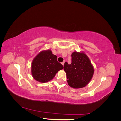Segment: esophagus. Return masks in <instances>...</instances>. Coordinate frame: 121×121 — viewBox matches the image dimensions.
Returning a JSON list of instances; mask_svg holds the SVG:
<instances>
[{
  "instance_id": "34e87169",
  "label": "esophagus",
  "mask_w": 121,
  "mask_h": 121,
  "mask_svg": "<svg viewBox=\"0 0 121 121\" xmlns=\"http://www.w3.org/2000/svg\"><path fill=\"white\" fill-rule=\"evenodd\" d=\"M65 61H64L63 62V63H61V64H62V65H64V64H65Z\"/></svg>"
}]
</instances>
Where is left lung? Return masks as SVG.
I'll use <instances>...</instances> for the list:
<instances>
[{
	"instance_id": "1",
	"label": "left lung",
	"mask_w": 121,
	"mask_h": 121,
	"mask_svg": "<svg viewBox=\"0 0 121 121\" xmlns=\"http://www.w3.org/2000/svg\"><path fill=\"white\" fill-rule=\"evenodd\" d=\"M71 56V64L65 62L64 65L68 84L73 88H81L86 86L92 79L94 68L84 52H75Z\"/></svg>"
}]
</instances>
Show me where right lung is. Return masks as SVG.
I'll return each mask as SVG.
<instances>
[{"label":"right lung","mask_w":121,"mask_h":121,"mask_svg":"<svg viewBox=\"0 0 121 121\" xmlns=\"http://www.w3.org/2000/svg\"><path fill=\"white\" fill-rule=\"evenodd\" d=\"M57 58V56L52 54L50 50L40 52L31 65V74L33 78L41 83H46L53 79L56 73L64 69Z\"/></svg>","instance_id":"1"}]
</instances>
